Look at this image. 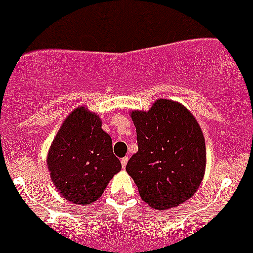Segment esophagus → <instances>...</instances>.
I'll return each instance as SVG.
<instances>
[{
	"label": "esophagus",
	"instance_id": "34e87169",
	"mask_svg": "<svg viewBox=\"0 0 253 253\" xmlns=\"http://www.w3.org/2000/svg\"><path fill=\"white\" fill-rule=\"evenodd\" d=\"M127 162H128V157H124V158H121V164H122V168H126V166H127Z\"/></svg>",
	"mask_w": 253,
	"mask_h": 253
}]
</instances>
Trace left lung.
<instances>
[{
  "label": "left lung",
  "mask_w": 253,
  "mask_h": 253,
  "mask_svg": "<svg viewBox=\"0 0 253 253\" xmlns=\"http://www.w3.org/2000/svg\"><path fill=\"white\" fill-rule=\"evenodd\" d=\"M138 152L126 170L143 202L153 209L178 207L192 198L205 171V141L193 115L180 104L159 99L148 112L132 111Z\"/></svg>",
  "instance_id": "8db88e82"
}]
</instances>
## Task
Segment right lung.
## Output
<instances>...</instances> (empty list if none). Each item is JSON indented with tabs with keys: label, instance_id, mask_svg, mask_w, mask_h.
<instances>
[{
	"label": "right lung",
	"instance_id": "obj_1",
	"mask_svg": "<svg viewBox=\"0 0 253 253\" xmlns=\"http://www.w3.org/2000/svg\"><path fill=\"white\" fill-rule=\"evenodd\" d=\"M51 180L73 204L86 205L99 199L121 163L112 152V139L101 128L96 114L84 107L65 120L48 154Z\"/></svg>",
	"mask_w": 253,
	"mask_h": 253
}]
</instances>
